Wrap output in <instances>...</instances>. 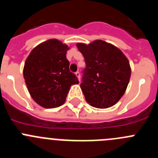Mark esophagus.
Segmentation results:
<instances>
[{
	"mask_svg": "<svg viewBox=\"0 0 158 158\" xmlns=\"http://www.w3.org/2000/svg\"><path fill=\"white\" fill-rule=\"evenodd\" d=\"M75 75H76V77L78 78V80H79V81H80V77H81L80 73H79V72H78V71L76 72V73H75Z\"/></svg>",
	"mask_w": 158,
	"mask_h": 158,
	"instance_id": "obj_1",
	"label": "esophagus"
}]
</instances>
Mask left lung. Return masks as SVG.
<instances>
[{"label": "left lung", "instance_id": "left-lung-1", "mask_svg": "<svg viewBox=\"0 0 158 158\" xmlns=\"http://www.w3.org/2000/svg\"><path fill=\"white\" fill-rule=\"evenodd\" d=\"M85 57L81 89L87 102L99 109L109 108L121 99L131 77L129 62L118 48L102 40L77 44Z\"/></svg>", "mask_w": 158, "mask_h": 158}]
</instances>
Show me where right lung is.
Instances as JSON below:
<instances>
[{"label": "right lung", "instance_id": "1", "mask_svg": "<svg viewBox=\"0 0 158 158\" xmlns=\"http://www.w3.org/2000/svg\"><path fill=\"white\" fill-rule=\"evenodd\" d=\"M69 48L57 39L36 46L27 58L23 77L30 95L38 105L51 109L63 105L71 85L79 83L69 71Z\"/></svg>", "mask_w": 158, "mask_h": 158}]
</instances>
